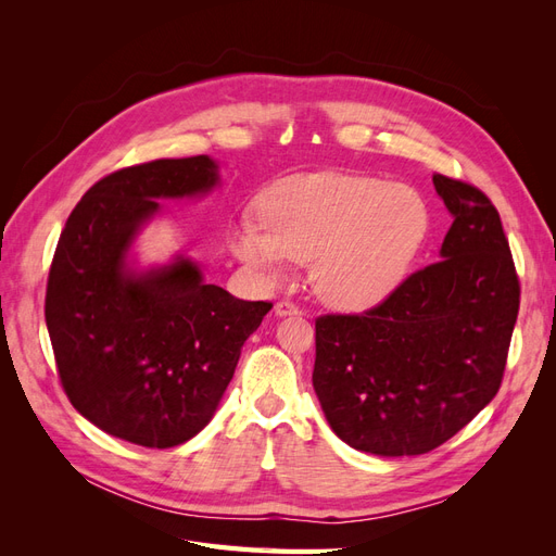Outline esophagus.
<instances>
[{
    "label": "esophagus",
    "mask_w": 556,
    "mask_h": 556,
    "mask_svg": "<svg viewBox=\"0 0 556 556\" xmlns=\"http://www.w3.org/2000/svg\"><path fill=\"white\" fill-rule=\"evenodd\" d=\"M274 313H276V317H288V315H301V308L294 306L292 301H278V304L274 306Z\"/></svg>",
    "instance_id": "34e87169"
}]
</instances>
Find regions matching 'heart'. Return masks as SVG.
Returning a JSON list of instances; mask_svg holds the SVG:
<instances>
[{
  "label": "heart",
  "instance_id": "1",
  "mask_svg": "<svg viewBox=\"0 0 556 556\" xmlns=\"http://www.w3.org/2000/svg\"><path fill=\"white\" fill-rule=\"evenodd\" d=\"M262 220L231 231L229 250L262 280L306 264L323 304L359 313L378 306L406 276L429 231L425 199L403 182L319 172L276 182Z\"/></svg>",
  "mask_w": 556,
  "mask_h": 556
}]
</instances>
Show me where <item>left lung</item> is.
Segmentation results:
<instances>
[{"instance_id":"1","label":"left lung","mask_w":556,"mask_h":556,"mask_svg":"<svg viewBox=\"0 0 556 556\" xmlns=\"http://www.w3.org/2000/svg\"><path fill=\"white\" fill-rule=\"evenodd\" d=\"M452 215L441 260L364 315L315 323L313 387L331 431L378 457L450 441L490 403L506 368L519 282L498 211L473 185L433 174Z\"/></svg>"}]
</instances>
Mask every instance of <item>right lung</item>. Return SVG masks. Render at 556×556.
<instances>
[{
  "instance_id": "1",
  "label": "right lung",
  "mask_w": 556,
  "mask_h": 556,
  "mask_svg": "<svg viewBox=\"0 0 556 556\" xmlns=\"http://www.w3.org/2000/svg\"><path fill=\"white\" fill-rule=\"evenodd\" d=\"M220 188L208 155L115 172L86 192L64 225L46 290V327L72 406L102 431L174 447L204 429L241 348L271 311L208 285L188 255L141 266L137 239L162 201Z\"/></svg>"
}]
</instances>
